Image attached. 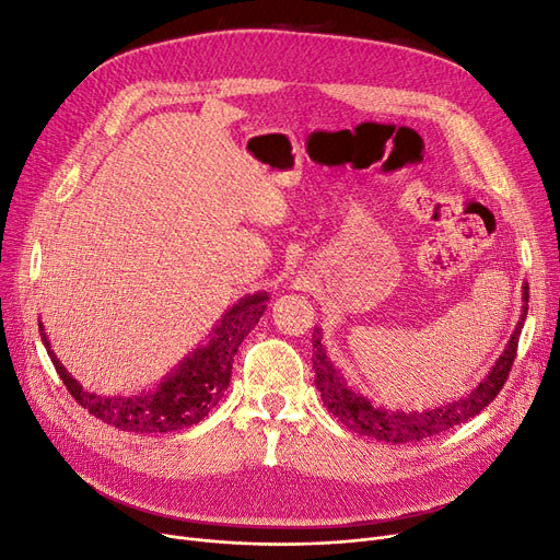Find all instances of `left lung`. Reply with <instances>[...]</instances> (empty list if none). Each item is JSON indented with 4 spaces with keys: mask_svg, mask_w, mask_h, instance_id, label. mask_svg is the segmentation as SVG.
<instances>
[{
    "mask_svg": "<svg viewBox=\"0 0 560 560\" xmlns=\"http://www.w3.org/2000/svg\"><path fill=\"white\" fill-rule=\"evenodd\" d=\"M528 308V285H524V313L515 327V334L510 336L508 348L499 357L497 366H492L490 375L485 377L471 394L465 398L453 400L440 409L430 411H388L373 407L366 398L354 394L352 388L343 382L331 366V361L320 343V329H315L313 336V371H315V386H318L320 398L331 415L348 425L352 432H359L363 436H373L377 442L386 444H415L425 440V436H434L440 432H446L459 423H467L476 415L488 407L497 394L503 388L513 361L517 357V343L520 334L524 327Z\"/></svg>",
    "mask_w": 560,
    "mask_h": 560,
    "instance_id": "8db88e82",
    "label": "left lung"
}]
</instances>
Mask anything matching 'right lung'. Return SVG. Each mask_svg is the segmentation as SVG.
<instances>
[{"label":"right lung","mask_w":560,"mask_h":560,"mask_svg":"<svg viewBox=\"0 0 560 560\" xmlns=\"http://www.w3.org/2000/svg\"><path fill=\"white\" fill-rule=\"evenodd\" d=\"M265 293L237 302L231 311H226L220 325L214 327L206 346L194 350V354H189L172 375L164 377V382H160L153 392L132 398H103L84 392L68 375L55 352H50V343H47L45 334L40 336L70 396L89 415L101 419L107 425L128 432H176L206 419L208 411L220 402L231 382L235 352L245 336L258 325L265 311Z\"/></svg>","instance_id":"obj_1"}]
</instances>
